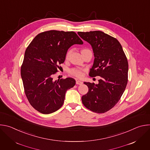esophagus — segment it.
<instances>
[{
	"label": "esophagus",
	"instance_id": "1",
	"mask_svg": "<svg viewBox=\"0 0 150 150\" xmlns=\"http://www.w3.org/2000/svg\"><path fill=\"white\" fill-rule=\"evenodd\" d=\"M82 83L83 82L79 80H76V83L77 85H81V84H82Z\"/></svg>",
	"mask_w": 150,
	"mask_h": 150
}]
</instances>
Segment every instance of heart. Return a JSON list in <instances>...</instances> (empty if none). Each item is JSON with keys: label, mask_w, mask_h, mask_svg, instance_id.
Masks as SVG:
<instances>
[{"label": "heart", "mask_w": 150, "mask_h": 150, "mask_svg": "<svg viewBox=\"0 0 150 150\" xmlns=\"http://www.w3.org/2000/svg\"><path fill=\"white\" fill-rule=\"evenodd\" d=\"M85 50H87V49H83L81 51V53L83 52V51H85ZM69 54H70V51H68L67 53V54H66V57H65L66 59H68ZM83 69H82L81 68H72V69H70L69 72L71 75H72L73 76H75L78 77V78H81L83 76Z\"/></svg>", "instance_id": "b5f03b06"}]
</instances>
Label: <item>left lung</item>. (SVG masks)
I'll list each match as a JSON object with an SVG mask.
<instances>
[{
	"label": "left lung",
	"instance_id": "left-lung-1",
	"mask_svg": "<svg viewBox=\"0 0 150 150\" xmlns=\"http://www.w3.org/2000/svg\"><path fill=\"white\" fill-rule=\"evenodd\" d=\"M91 45L94 56L89 75L100 76L98 83L86 82L88 92L82 97L85 108L97 113L109 111L117 104L127 83L128 62L119 41L102 31L78 32Z\"/></svg>",
	"mask_w": 150,
	"mask_h": 150
}]
</instances>
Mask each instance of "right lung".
Wrapping results in <instances>:
<instances>
[{"label": "right lung", "instance_id": "obj_1", "mask_svg": "<svg viewBox=\"0 0 150 150\" xmlns=\"http://www.w3.org/2000/svg\"><path fill=\"white\" fill-rule=\"evenodd\" d=\"M83 41L74 31L50 30L38 34L27 47L21 68L27 98L33 108L50 114L62 106L66 91L75 85L72 78L53 80L68 49Z\"/></svg>", "mask_w": 150, "mask_h": 150}]
</instances>
